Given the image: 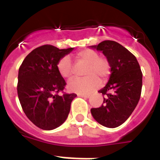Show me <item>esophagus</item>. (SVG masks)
<instances>
[{"mask_svg":"<svg viewBox=\"0 0 160 160\" xmlns=\"http://www.w3.org/2000/svg\"><path fill=\"white\" fill-rule=\"evenodd\" d=\"M77 95L79 96V97H83V98H89L90 96V95H88V94H81V93H79Z\"/></svg>","mask_w":160,"mask_h":160,"instance_id":"obj_1","label":"esophagus"}]
</instances>
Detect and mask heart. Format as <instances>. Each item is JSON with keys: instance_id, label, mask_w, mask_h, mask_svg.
<instances>
[{"instance_id": "obj_1", "label": "heart", "mask_w": 160, "mask_h": 160, "mask_svg": "<svg viewBox=\"0 0 160 160\" xmlns=\"http://www.w3.org/2000/svg\"><path fill=\"white\" fill-rule=\"evenodd\" d=\"M77 65H85L83 74L86 77L74 79L68 84L70 90L74 92L89 93L100 86L102 80H106L110 74V64L104 56L93 49H84L75 55ZM58 72L65 79H71L75 75V66L68 56L60 58L57 63Z\"/></svg>"}]
</instances>
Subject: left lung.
I'll list each match as a JSON object with an SVG mask.
<instances>
[{
    "label": "left lung",
    "mask_w": 160,
    "mask_h": 160,
    "mask_svg": "<svg viewBox=\"0 0 160 160\" xmlns=\"http://www.w3.org/2000/svg\"><path fill=\"white\" fill-rule=\"evenodd\" d=\"M109 60L111 74L109 82L99 90L102 105L90 109L94 119L108 128H116L126 120L138 105L142 90L141 69L136 57L116 41H104L93 46Z\"/></svg>",
    "instance_id": "1"
}]
</instances>
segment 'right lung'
<instances>
[{"label":"right lung","mask_w":160,"mask_h":160,"mask_svg":"<svg viewBox=\"0 0 160 160\" xmlns=\"http://www.w3.org/2000/svg\"><path fill=\"white\" fill-rule=\"evenodd\" d=\"M72 50L39 46L26 55L19 68V100L27 118L40 129L51 130L61 125L77 96L63 91L66 82L57 70L59 60ZM60 92L63 95H59Z\"/></svg>","instance_id":"add662e5"}]
</instances>
